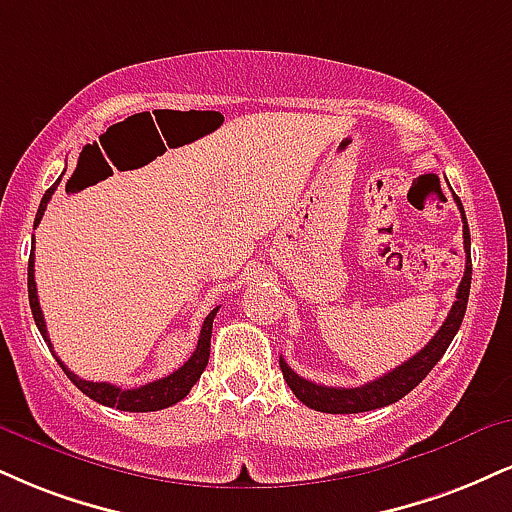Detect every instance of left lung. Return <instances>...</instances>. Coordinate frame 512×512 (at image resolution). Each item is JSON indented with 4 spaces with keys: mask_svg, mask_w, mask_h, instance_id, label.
I'll list each match as a JSON object with an SVG mask.
<instances>
[{
    "mask_svg": "<svg viewBox=\"0 0 512 512\" xmlns=\"http://www.w3.org/2000/svg\"><path fill=\"white\" fill-rule=\"evenodd\" d=\"M455 202H458L460 217H463V238H465V274L463 281H460L458 293H455V303L448 312L446 322L441 324V329L436 331L432 341L424 346L420 353H415L410 360H405L403 365L391 369L384 377L367 381V384L355 386V389H336V386H322L315 384V381L298 377L291 367L286 365V360L279 357V365L283 372V379L291 386L295 398L303 400L307 408L329 412V415H353V412H367L384 408V405H391L400 400L403 396L415 389L420 381L432 372L436 362L441 360L446 348L451 346L453 336L458 334L460 324H463L465 310H467V298H470V283H472V257H470V226H467L465 209L460 197L453 193Z\"/></svg>",
    "mask_w": 512,
    "mask_h": 512,
    "instance_id": "1",
    "label": "left lung"
}]
</instances>
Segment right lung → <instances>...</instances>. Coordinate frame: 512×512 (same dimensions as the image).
Segmentation results:
<instances>
[{"mask_svg":"<svg viewBox=\"0 0 512 512\" xmlns=\"http://www.w3.org/2000/svg\"><path fill=\"white\" fill-rule=\"evenodd\" d=\"M59 181L61 178H57V183H54V186L45 193V197H42L38 214H35V226L40 224L42 214H45V209H47L49 197H52L54 190H57ZM33 243H35V238H33ZM28 300H30V310H33L35 324H38L42 338H45L49 350H52V341H49L45 317H42V310H40L38 286H35V257L33 255H30V260H28ZM217 310L219 307H214V310L207 315L205 324H202V329H200V338H197V346L193 350V355L188 357L186 365L178 367L174 374H169V377L150 381V384L138 386V389H119V386L107 384V381H85V379L76 377V374H73L71 369L59 360V357H57V362L66 372V377H69L73 384H76L78 389L85 393V396L95 400V403L107 405V408L126 410V412L164 410V408H169V405H176L178 400L186 398L190 389L195 386V381L200 379V374L205 372L207 360H209V341H212V322H214V317H217Z\"/></svg>","mask_w":512,"mask_h":512,"instance_id":"right-lung-1","label":"right lung"}]
</instances>
